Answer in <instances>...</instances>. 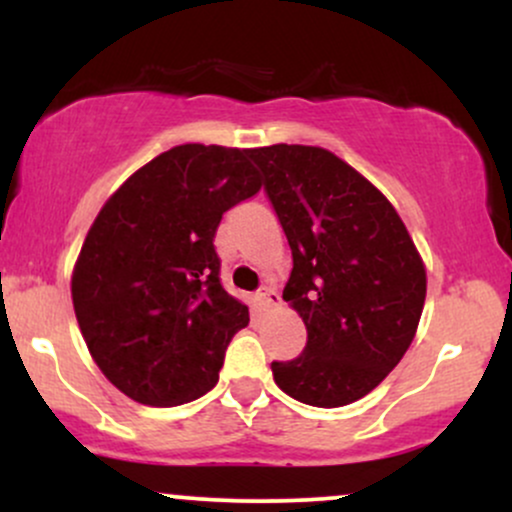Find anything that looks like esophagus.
<instances>
[{"label": "esophagus", "mask_w": 512, "mask_h": 512, "mask_svg": "<svg viewBox=\"0 0 512 512\" xmlns=\"http://www.w3.org/2000/svg\"><path fill=\"white\" fill-rule=\"evenodd\" d=\"M255 303L257 308H269V305L279 303V296H276L272 289H260L255 293Z\"/></svg>", "instance_id": "1"}]
</instances>
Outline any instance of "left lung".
Returning <instances> with one entry per match:
<instances>
[{
	"mask_svg": "<svg viewBox=\"0 0 512 512\" xmlns=\"http://www.w3.org/2000/svg\"><path fill=\"white\" fill-rule=\"evenodd\" d=\"M293 255L284 301L303 317L301 356L274 383L310 407L366 397L402 361L426 301V269L383 192L320 146L250 149Z\"/></svg>",
	"mask_w": 512,
	"mask_h": 512,
	"instance_id": "1",
	"label": "left lung"
}]
</instances>
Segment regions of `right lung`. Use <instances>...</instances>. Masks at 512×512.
<instances>
[{
  "instance_id": "right-lung-1",
  "label": "right lung",
  "mask_w": 512,
  "mask_h": 512,
  "mask_svg": "<svg viewBox=\"0 0 512 512\" xmlns=\"http://www.w3.org/2000/svg\"><path fill=\"white\" fill-rule=\"evenodd\" d=\"M262 187L250 149L182 144L105 202L72 274L88 351L134 402L178 407L207 395L248 305L221 286L223 211Z\"/></svg>"
}]
</instances>
